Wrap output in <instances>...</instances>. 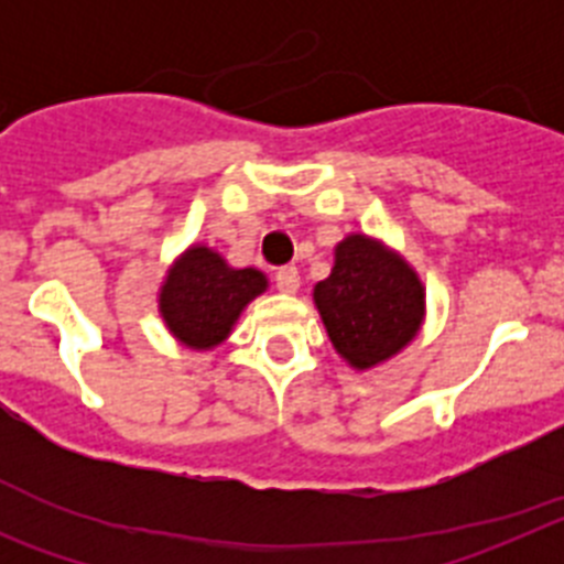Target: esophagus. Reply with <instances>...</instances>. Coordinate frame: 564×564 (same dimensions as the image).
I'll return each mask as SVG.
<instances>
[{
	"mask_svg": "<svg viewBox=\"0 0 564 564\" xmlns=\"http://www.w3.org/2000/svg\"><path fill=\"white\" fill-rule=\"evenodd\" d=\"M276 288L282 293H296L299 291V271L293 265L279 268L276 271Z\"/></svg>",
	"mask_w": 564,
	"mask_h": 564,
	"instance_id": "1",
	"label": "esophagus"
}]
</instances>
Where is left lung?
<instances>
[{"instance_id":"obj_1","label":"left lung","mask_w":564,"mask_h":564,"mask_svg":"<svg viewBox=\"0 0 564 564\" xmlns=\"http://www.w3.org/2000/svg\"><path fill=\"white\" fill-rule=\"evenodd\" d=\"M423 299L421 279L406 259L367 234L344 237L330 276L313 288L333 347L356 370L398 356L417 336Z\"/></svg>"}]
</instances>
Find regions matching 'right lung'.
Listing matches in <instances>:
<instances>
[{
    "label": "right lung",
    "mask_w": 564,
    "mask_h": 564,
    "mask_svg": "<svg viewBox=\"0 0 564 564\" xmlns=\"http://www.w3.org/2000/svg\"><path fill=\"white\" fill-rule=\"evenodd\" d=\"M268 288L257 268H231L208 246H192L161 285V316L169 333L192 350H212L237 325L239 313Z\"/></svg>",
    "instance_id": "1"
}]
</instances>
